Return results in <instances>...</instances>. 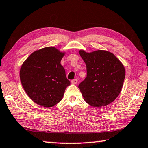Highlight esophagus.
<instances>
[{
    "instance_id": "obj_1",
    "label": "esophagus",
    "mask_w": 148,
    "mask_h": 148,
    "mask_svg": "<svg viewBox=\"0 0 148 148\" xmlns=\"http://www.w3.org/2000/svg\"><path fill=\"white\" fill-rule=\"evenodd\" d=\"M71 83L72 84H77V79H72L71 81Z\"/></svg>"
}]
</instances>
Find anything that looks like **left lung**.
Wrapping results in <instances>:
<instances>
[{"label":"left lung","mask_w":148,"mask_h":148,"mask_svg":"<svg viewBox=\"0 0 148 148\" xmlns=\"http://www.w3.org/2000/svg\"><path fill=\"white\" fill-rule=\"evenodd\" d=\"M79 54L87 66V77L78 88L85 101L90 106H107L116 99L125 79L124 66L113 53L98 50Z\"/></svg>","instance_id":"8db88e82"}]
</instances>
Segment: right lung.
Returning a JSON list of instances; mask_svg holds the SVG:
<instances>
[{
	"label": "right lung",
	"instance_id": "obj_1",
	"mask_svg": "<svg viewBox=\"0 0 148 148\" xmlns=\"http://www.w3.org/2000/svg\"><path fill=\"white\" fill-rule=\"evenodd\" d=\"M64 53L54 47L36 51L29 56L20 71L25 92L35 103L45 107L55 106L71 85L61 65Z\"/></svg>",
	"mask_w": 148,
	"mask_h": 148
}]
</instances>
